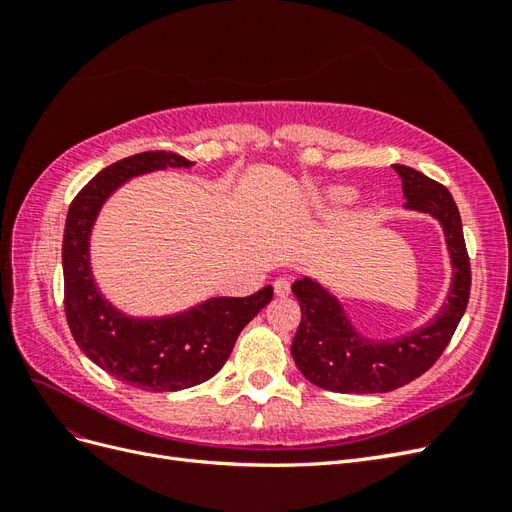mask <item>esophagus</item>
<instances>
[{
    "mask_svg": "<svg viewBox=\"0 0 512 512\" xmlns=\"http://www.w3.org/2000/svg\"><path fill=\"white\" fill-rule=\"evenodd\" d=\"M273 288H275L277 297H288L290 294V282L286 280V277H277V280L273 282Z\"/></svg>",
    "mask_w": 512,
    "mask_h": 512,
    "instance_id": "esophagus-1",
    "label": "esophagus"
}]
</instances>
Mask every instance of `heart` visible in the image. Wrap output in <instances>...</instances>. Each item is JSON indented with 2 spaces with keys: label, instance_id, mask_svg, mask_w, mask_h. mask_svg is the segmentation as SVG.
Masks as SVG:
<instances>
[{
  "label": "heart",
  "instance_id": "obj_1",
  "mask_svg": "<svg viewBox=\"0 0 512 512\" xmlns=\"http://www.w3.org/2000/svg\"><path fill=\"white\" fill-rule=\"evenodd\" d=\"M354 200V192L352 190H346V188H335L331 190L327 196H324V203H327L329 207H348Z\"/></svg>",
  "mask_w": 512,
  "mask_h": 512
}]
</instances>
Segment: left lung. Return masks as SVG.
I'll return each instance as SVG.
<instances>
[{
    "label": "left lung",
    "mask_w": 512,
    "mask_h": 512,
    "mask_svg": "<svg viewBox=\"0 0 512 512\" xmlns=\"http://www.w3.org/2000/svg\"><path fill=\"white\" fill-rule=\"evenodd\" d=\"M393 168L401 177L406 209L429 213L442 224L453 284L446 303L425 327L393 342H376L356 333L342 303L318 282L309 277L294 282L301 324L290 346L292 359L309 382L333 393H389L423 376L451 342L470 301V258L451 192L410 166L393 164Z\"/></svg>",
    "instance_id": "obj_1"
}]
</instances>
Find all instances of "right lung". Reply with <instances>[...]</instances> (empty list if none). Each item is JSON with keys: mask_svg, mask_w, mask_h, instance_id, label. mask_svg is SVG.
<instances>
[{"mask_svg": "<svg viewBox=\"0 0 512 512\" xmlns=\"http://www.w3.org/2000/svg\"><path fill=\"white\" fill-rule=\"evenodd\" d=\"M192 164L173 151H145L106 166L74 196L61 245L64 309L76 346L106 374L153 393L190 389L213 378L245 324L273 299V288L265 286L250 297H215L175 316L132 318L96 288L89 235L104 200L132 177Z\"/></svg>", "mask_w": 512, "mask_h": 512, "instance_id": "add662e5", "label": "right lung"}]
</instances>
